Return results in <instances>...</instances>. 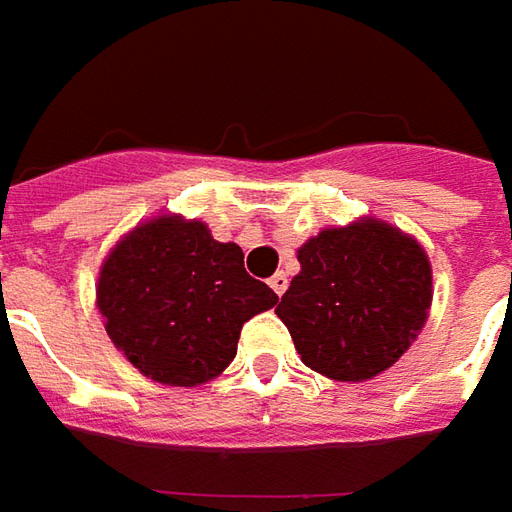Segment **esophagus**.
Masks as SVG:
<instances>
[{"label": "esophagus", "mask_w": 512, "mask_h": 512, "mask_svg": "<svg viewBox=\"0 0 512 512\" xmlns=\"http://www.w3.org/2000/svg\"><path fill=\"white\" fill-rule=\"evenodd\" d=\"M270 286H273L275 295L281 297V295H284V292H286V286H289V278H286L284 273H275L273 278H270Z\"/></svg>", "instance_id": "obj_1"}]
</instances>
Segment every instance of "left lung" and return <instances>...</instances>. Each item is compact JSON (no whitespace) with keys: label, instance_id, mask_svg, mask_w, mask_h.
I'll use <instances>...</instances> for the list:
<instances>
[{"label":"left lung","instance_id":"8db88e82","mask_svg":"<svg viewBox=\"0 0 512 512\" xmlns=\"http://www.w3.org/2000/svg\"><path fill=\"white\" fill-rule=\"evenodd\" d=\"M300 275L275 314L303 364L366 380L400 358L427 320L430 262L416 239L380 220L328 228L297 250Z\"/></svg>","mask_w":512,"mask_h":512}]
</instances>
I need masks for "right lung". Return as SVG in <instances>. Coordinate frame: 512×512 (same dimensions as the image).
<instances>
[{"instance_id": "obj_1", "label": "right lung", "mask_w": 512, "mask_h": 512, "mask_svg": "<svg viewBox=\"0 0 512 512\" xmlns=\"http://www.w3.org/2000/svg\"><path fill=\"white\" fill-rule=\"evenodd\" d=\"M234 242L204 223L157 217L112 250L99 275V311L112 344L146 378L198 386L237 355L242 325L278 303L250 278Z\"/></svg>"}]
</instances>
